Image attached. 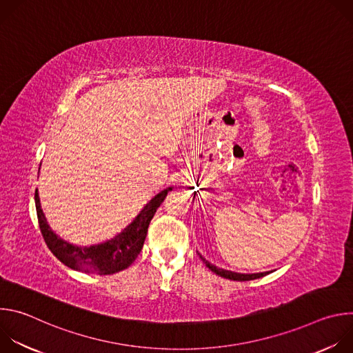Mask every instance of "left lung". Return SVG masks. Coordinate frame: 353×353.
<instances>
[{"mask_svg":"<svg viewBox=\"0 0 353 353\" xmlns=\"http://www.w3.org/2000/svg\"><path fill=\"white\" fill-rule=\"evenodd\" d=\"M201 260L204 261V264L212 271L215 272L216 275L222 276V278H226V279H230V281H251V279H257V278H261V276H265L267 274L270 272H260V274H237V272H232V271H226V270H222V268H218L215 265H212L211 263H208L203 256H199Z\"/></svg>","mask_w":353,"mask_h":353,"instance_id":"left-lung-1","label":"left lung"}]
</instances>
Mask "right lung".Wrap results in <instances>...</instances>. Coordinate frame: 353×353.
<instances>
[{
  "label": "right lung",
  "instance_id": "right-lung-1",
  "mask_svg": "<svg viewBox=\"0 0 353 353\" xmlns=\"http://www.w3.org/2000/svg\"><path fill=\"white\" fill-rule=\"evenodd\" d=\"M170 190L169 187L150 199L139 215L120 234L106 243L90 247L72 245L61 240L50 229L40 208V199L36 190L34 203L39 228L48 250L68 268L97 275L116 274L128 268L141 253L148 226Z\"/></svg>",
  "mask_w": 353,
  "mask_h": 353
}]
</instances>
